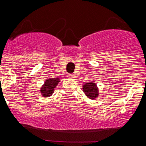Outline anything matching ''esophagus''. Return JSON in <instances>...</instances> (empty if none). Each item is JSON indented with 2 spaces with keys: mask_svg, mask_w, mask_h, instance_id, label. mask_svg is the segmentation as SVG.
<instances>
[{
  "mask_svg": "<svg viewBox=\"0 0 146 146\" xmlns=\"http://www.w3.org/2000/svg\"><path fill=\"white\" fill-rule=\"evenodd\" d=\"M68 77H69V78H71V79H73V78L75 77V75H74V74H69V75H68Z\"/></svg>",
  "mask_w": 146,
  "mask_h": 146,
  "instance_id": "obj_1",
  "label": "esophagus"
}]
</instances>
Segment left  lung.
Listing matches in <instances>:
<instances>
[{"mask_svg":"<svg viewBox=\"0 0 146 146\" xmlns=\"http://www.w3.org/2000/svg\"><path fill=\"white\" fill-rule=\"evenodd\" d=\"M83 91L89 99L94 100L99 95V89L96 83L88 82L83 85Z\"/></svg>","mask_w":146,"mask_h":146,"instance_id":"8db88e82","label":"left lung"}]
</instances>
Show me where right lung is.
Masks as SVG:
<instances>
[{"label":"right lung","instance_id":"add662e5","mask_svg":"<svg viewBox=\"0 0 146 146\" xmlns=\"http://www.w3.org/2000/svg\"><path fill=\"white\" fill-rule=\"evenodd\" d=\"M60 82V79H48L45 81L44 84L41 88V93L42 96L48 97L50 96L54 92V88L57 86V84Z\"/></svg>","mask_w":146,"mask_h":146}]
</instances>
